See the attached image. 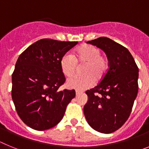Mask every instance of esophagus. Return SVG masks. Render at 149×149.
Returning <instances> with one entry per match:
<instances>
[{
	"label": "esophagus",
	"instance_id": "esophagus-1",
	"mask_svg": "<svg viewBox=\"0 0 149 149\" xmlns=\"http://www.w3.org/2000/svg\"><path fill=\"white\" fill-rule=\"evenodd\" d=\"M83 93V92H82V91H81V90H76L75 91L76 95H78L81 94V93Z\"/></svg>",
	"mask_w": 149,
	"mask_h": 149
}]
</instances>
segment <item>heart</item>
I'll use <instances>...</instances> for the list:
<instances>
[{
  "instance_id": "obj_1",
  "label": "heart",
  "mask_w": 149,
  "mask_h": 149,
  "mask_svg": "<svg viewBox=\"0 0 149 149\" xmlns=\"http://www.w3.org/2000/svg\"><path fill=\"white\" fill-rule=\"evenodd\" d=\"M77 64L84 65L82 68L84 75L68 79L67 86L72 89H85L90 87L94 82V78L97 81L101 80L107 69V63L104 57L101 56L100 50L90 45L79 47L74 56L70 53L65 54L60 60L62 72L66 77H72L75 74Z\"/></svg>"
}]
</instances>
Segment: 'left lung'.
Instances as JSON below:
<instances>
[{"label":"left lung","instance_id":"left-lung-1","mask_svg":"<svg viewBox=\"0 0 149 149\" xmlns=\"http://www.w3.org/2000/svg\"><path fill=\"white\" fill-rule=\"evenodd\" d=\"M87 43L104 51L109 68L101 82L86 92L84 116L94 130L110 134L120 128L131 114L138 93L139 68L128 50L109 38Z\"/></svg>","mask_w":149,"mask_h":149}]
</instances>
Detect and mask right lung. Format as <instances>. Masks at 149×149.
I'll return each instance as SVG.
<instances>
[{"instance_id": "obj_1", "label": "right lung", "mask_w": 149, "mask_h": 149, "mask_svg": "<svg viewBox=\"0 0 149 149\" xmlns=\"http://www.w3.org/2000/svg\"><path fill=\"white\" fill-rule=\"evenodd\" d=\"M77 42L42 39L18 56L12 75V98L22 121L36 131L56 125L75 91L60 86L65 81L60 60Z\"/></svg>"}]
</instances>
